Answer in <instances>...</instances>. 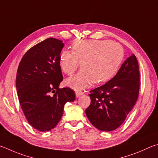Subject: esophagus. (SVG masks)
I'll return each instance as SVG.
<instances>
[{
    "instance_id": "34e87169",
    "label": "esophagus",
    "mask_w": 158,
    "mask_h": 158,
    "mask_svg": "<svg viewBox=\"0 0 158 158\" xmlns=\"http://www.w3.org/2000/svg\"><path fill=\"white\" fill-rule=\"evenodd\" d=\"M82 94H83V93L81 92H76V96L77 98L79 97V96H82Z\"/></svg>"
}]
</instances>
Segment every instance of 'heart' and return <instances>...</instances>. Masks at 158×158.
Instances as JSON below:
<instances>
[{
  "label": "heart",
  "instance_id": "heart-1",
  "mask_svg": "<svg viewBox=\"0 0 158 158\" xmlns=\"http://www.w3.org/2000/svg\"><path fill=\"white\" fill-rule=\"evenodd\" d=\"M73 52L64 50L60 53L59 64L64 73L76 76L66 81V85L81 90L92 83L103 84L112 79L122 62L124 52L119 44L110 40H76L72 43Z\"/></svg>",
  "mask_w": 158,
  "mask_h": 158
}]
</instances>
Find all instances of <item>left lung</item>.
I'll use <instances>...</instances> for the list:
<instances>
[{"label": "left lung", "instance_id": "1", "mask_svg": "<svg viewBox=\"0 0 158 158\" xmlns=\"http://www.w3.org/2000/svg\"><path fill=\"white\" fill-rule=\"evenodd\" d=\"M139 91V65L132 54L123 63L114 77L90 91L91 103L85 110L88 119L100 131L117 129L134 107Z\"/></svg>", "mask_w": 158, "mask_h": 158}]
</instances>
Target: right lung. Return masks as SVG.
Wrapping results in <instances>:
<instances>
[{
    "label": "right lung",
    "instance_id": "obj_1",
    "mask_svg": "<svg viewBox=\"0 0 158 158\" xmlns=\"http://www.w3.org/2000/svg\"><path fill=\"white\" fill-rule=\"evenodd\" d=\"M64 46L62 41L46 39L25 53L18 67L16 87L19 103L28 123L41 132L54 128L62 117L65 103L76 98L70 88H59L63 80L59 60Z\"/></svg>",
    "mask_w": 158,
    "mask_h": 158
}]
</instances>
